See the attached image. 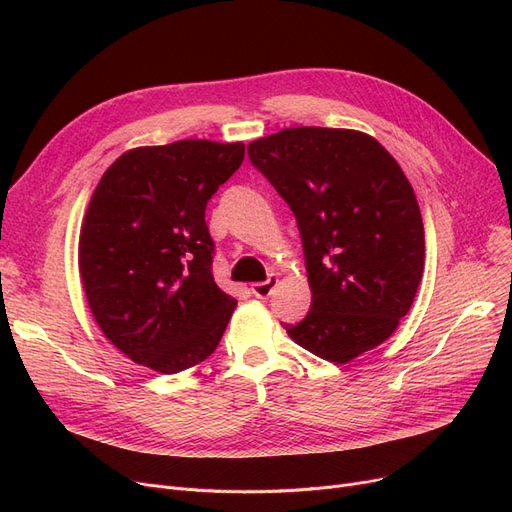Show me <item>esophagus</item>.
<instances>
[{
    "label": "esophagus",
    "mask_w": 512,
    "mask_h": 512,
    "mask_svg": "<svg viewBox=\"0 0 512 512\" xmlns=\"http://www.w3.org/2000/svg\"><path fill=\"white\" fill-rule=\"evenodd\" d=\"M276 283H278L276 276H268V280H261V283H253L251 285V293L255 295V298H259V300H268L270 295H272V291H274V287H276Z\"/></svg>",
    "instance_id": "obj_1"
}]
</instances>
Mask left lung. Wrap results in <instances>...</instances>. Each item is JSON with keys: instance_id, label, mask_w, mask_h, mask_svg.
Here are the masks:
<instances>
[{"instance_id": "1", "label": "left lung", "mask_w": 512, "mask_h": 512, "mask_svg": "<svg viewBox=\"0 0 512 512\" xmlns=\"http://www.w3.org/2000/svg\"><path fill=\"white\" fill-rule=\"evenodd\" d=\"M249 159L298 221L312 304L287 334L332 364L385 342L415 300L425 236L415 191L385 148L353 129L291 127Z\"/></svg>"}]
</instances>
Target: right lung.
Here are the masks:
<instances>
[{"label":"right lung","instance_id":"right-lung-1","mask_svg":"<svg viewBox=\"0 0 512 512\" xmlns=\"http://www.w3.org/2000/svg\"><path fill=\"white\" fill-rule=\"evenodd\" d=\"M242 159V142L142 146L97 185L80 278L104 336L136 364L176 374L219 346L236 300L214 283L206 204Z\"/></svg>","mask_w":512,"mask_h":512}]
</instances>
